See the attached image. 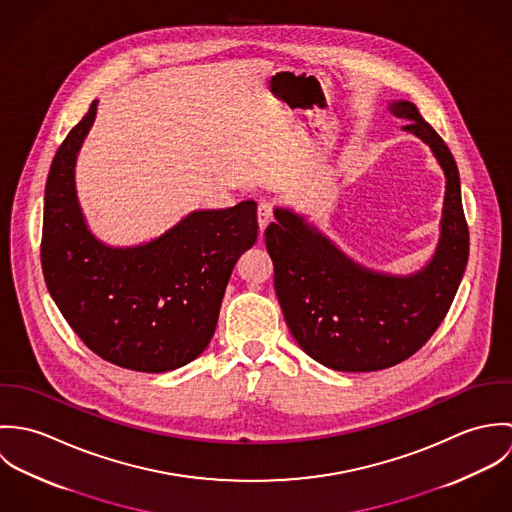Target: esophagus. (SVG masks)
I'll return each instance as SVG.
<instances>
[{"label":"esophagus","instance_id":"obj_1","mask_svg":"<svg viewBox=\"0 0 512 512\" xmlns=\"http://www.w3.org/2000/svg\"><path fill=\"white\" fill-rule=\"evenodd\" d=\"M272 217H274L272 205L266 203V201H262V203L258 205V224H260V230H264V228L272 222Z\"/></svg>","mask_w":512,"mask_h":512}]
</instances>
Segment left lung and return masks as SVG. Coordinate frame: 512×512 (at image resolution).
Masks as SVG:
<instances>
[{"label":"left lung","mask_w":512,"mask_h":512,"mask_svg":"<svg viewBox=\"0 0 512 512\" xmlns=\"http://www.w3.org/2000/svg\"><path fill=\"white\" fill-rule=\"evenodd\" d=\"M388 110L410 120L402 130L430 146L445 175L438 246L422 270L394 276L365 268L288 207H276V222L266 228L276 295L293 339L313 361L343 372L382 370L422 349L449 311L469 258L449 147L412 102L396 100Z\"/></svg>","instance_id":"1"}]
</instances>
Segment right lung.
<instances>
[{
    "label": "right lung",
    "mask_w": 512,
    "mask_h": 512,
    "mask_svg": "<svg viewBox=\"0 0 512 512\" xmlns=\"http://www.w3.org/2000/svg\"><path fill=\"white\" fill-rule=\"evenodd\" d=\"M94 100L51 163L41 266L51 297L82 343L112 365L167 372L211 343L236 260L258 238L256 203L193 211L136 246L98 240L82 215L74 167Z\"/></svg>",
    "instance_id": "obj_1"
}]
</instances>
